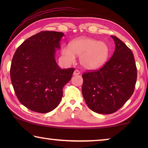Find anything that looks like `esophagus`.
I'll return each mask as SVG.
<instances>
[{"instance_id":"1","label":"esophagus","mask_w":148,"mask_h":148,"mask_svg":"<svg viewBox=\"0 0 148 148\" xmlns=\"http://www.w3.org/2000/svg\"><path fill=\"white\" fill-rule=\"evenodd\" d=\"M79 74H80V72L78 71V70H75L73 73V74L75 75V76H76V75H79Z\"/></svg>"}]
</instances>
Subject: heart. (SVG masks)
Segmentation results:
<instances>
[{
	"label": "heart",
	"instance_id": "1",
	"mask_svg": "<svg viewBox=\"0 0 148 148\" xmlns=\"http://www.w3.org/2000/svg\"><path fill=\"white\" fill-rule=\"evenodd\" d=\"M110 53L109 47L104 42L89 37H81L72 40L70 46L62 48V59L71 64L79 56V63L83 68L93 70L102 66L107 61Z\"/></svg>",
	"mask_w": 148,
	"mask_h": 148
}]
</instances>
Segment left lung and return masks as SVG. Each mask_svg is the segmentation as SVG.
Instances as JSON below:
<instances>
[{
	"label": "left lung",
	"mask_w": 148,
	"mask_h": 148,
	"mask_svg": "<svg viewBox=\"0 0 148 148\" xmlns=\"http://www.w3.org/2000/svg\"><path fill=\"white\" fill-rule=\"evenodd\" d=\"M114 54L101 69L82 75V95L92 111L101 114L114 113L133 93L137 70L132 52L117 37Z\"/></svg>",
	"instance_id": "8db88e82"
}]
</instances>
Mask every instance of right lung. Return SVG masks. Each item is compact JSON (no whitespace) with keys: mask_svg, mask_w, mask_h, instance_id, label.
Listing matches in <instances>:
<instances>
[{"mask_svg":"<svg viewBox=\"0 0 148 148\" xmlns=\"http://www.w3.org/2000/svg\"><path fill=\"white\" fill-rule=\"evenodd\" d=\"M61 32L42 31L25 40L12 59L10 77L21 103L32 111L47 113L59 104L62 88L74 69H61L55 55L59 49Z\"/></svg>","mask_w":148,"mask_h":148,"instance_id":"1","label":"right lung"}]
</instances>
